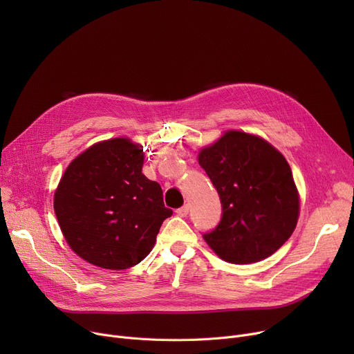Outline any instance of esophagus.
Wrapping results in <instances>:
<instances>
[{
  "instance_id": "1",
  "label": "esophagus",
  "mask_w": 354,
  "mask_h": 354,
  "mask_svg": "<svg viewBox=\"0 0 354 354\" xmlns=\"http://www.w3.org/2000/svg\"><path fill=\"white\" fill-rule=\"evenodd\" d=\"M188 212H189V207H188V205H183V207H180V208L176 209V214H178L179 216H187Z\"/></svg>"
}]
</instances>
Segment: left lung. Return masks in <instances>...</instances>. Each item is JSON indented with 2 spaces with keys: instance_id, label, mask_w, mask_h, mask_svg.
<instances>
[{
  "instance_id": "8db88e82",
  "label": "left lung",
  "mask_w": 354,
  "mask_h": 354,
  "mask_svg": "<svg viewBox=\"0 0 354 354\" xmlns=\"http://www.w3.org/2000/svg\"><path fill=\"white\" fill-rule=\"evenodd\" d=\"M198 160L222 207L219 224L203 234L207 244L232 264L274 254L291 236L300 208L286 158L268 142L231 130Z\"/></svg>"
}]
</instances>
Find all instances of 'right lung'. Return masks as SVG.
<instances>
[{
  "instance_id": "obj_1",
  "label": "right lung",
  "mask_w": 354,
  "mask_h": 354,
  "mask_svg": "<svg viewBox=\"0 0 354 354\" xmlns=\"http://www.w3.org/2000/svg\"><path fill=\"white\" fill-rule=\"evenodd\" d=\"M142 166L143 149L116 138L93 145L66 169L54 212L67 244L87 263L126 270L152 251L172 209Z\"/></svg>"
}]
</instances>
